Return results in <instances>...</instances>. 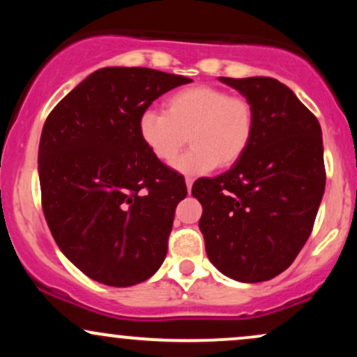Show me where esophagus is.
<instances>
[{
  "label": "esophagus",
  "instance_id": "obj_1",
  "mask_svg": "<svg viewBox=\"0 0 357 357\" xmlns=\"http://www.w3.org/2000/svg\"><path fill=\"white\" fill-rule=\"evenodd\" d=\"M192 183H195V179H192V178H186V186H188V191H190V192H191Z\"/></svg>",
  "mask_w": 357,
  "mask_h": 357
}]
</instances>
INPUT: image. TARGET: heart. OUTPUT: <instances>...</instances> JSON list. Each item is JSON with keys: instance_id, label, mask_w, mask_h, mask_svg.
Segmentation results:
<instances>
[{"instance_id": "b5f03b06", "label": "heart", "mask_w": 357, "mask_h": 357, "mask_svg": "<svg viewBox=\"0 0 357 357\" xmlns=\"http://www.w3.org/2000/svg\"><path fill=\"white\" fill-rule=\"evenodd\" d=\"M166 112L147 109L139 119V136L162 165H173L190 137L191 149L176 162L186 174L230 167L247 153L255 132V105L225 89L195 85L167 97Z\"/></svg>"}]
</instances>
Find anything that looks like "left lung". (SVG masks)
<instances>
[{
    "instance_id": "left-lung-1",
    "label": "left lung",
    "mask_w": 357,
    "mask_h": 357,
    "mask_svg": "<svg viewBox=\"0 0 357 357\" xmlns=\"http://www.w3.org/2000/svg\"><path fill=\"white\" fill-rule=\"evenodd\" d=\"M255 105L247 153L227 173L202 178L199 230L208 258L238 282L270 280L292 265L314 228L326 188L317 117L270 77H220Z\"/></svg>"
}]
</instances>
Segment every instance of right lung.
Instances as JSON below:
<instances>
[{
	"instance_id": "right-lung-1",
	"label": "right lung",
	"mask_w": 357,
	"mask_h": 357,
	"mask_svg": "<svg viewBox=\"0 0 357 357\" xmlns=\"http://www.w3.org/2000/svg\"><path fill=\"white\" fill-rule=\"evenodd\" d=\"M183 75L142 67L90 73L53 107L38 147L42 208L53 238L85 275L141 284L167 253L184 178L149 153L139 119Z\"/></svg>"
}]
</instances>
